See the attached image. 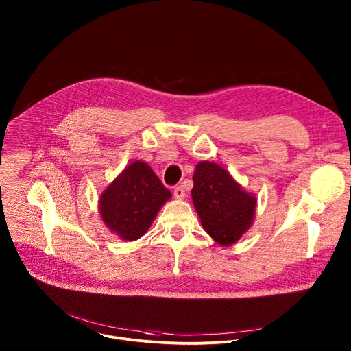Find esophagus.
Here are the masks:
<instances>
[{
	"mask_svg": "<svg viewBox=\"0 0 351 351\" xmlns=\"http://www.w3.org/2000/svg\"><path fill=\"white\" fill-rule=\"evenodd\" d=\"M184 189H183V186H176L175 189H173V195H175V198H178V199H180V198H183L184 197Z\"/></svg>",
	"mask_w": 351,
	"mask_h": 351,
	"instance_id": "esophagus-1",
	"label": "esophagus"
}]
</instances>
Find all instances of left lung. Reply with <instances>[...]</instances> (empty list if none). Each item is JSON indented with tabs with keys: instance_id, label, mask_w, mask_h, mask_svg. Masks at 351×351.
I'll return each mask as SVG.
<instances>
[{
	"instance_id": "left-lung-1",
	"label": "left lung",
	"mask_w": 351,
	"mask_h": 351,
	"mask_svg": "<svg viewBox=\"0 0 351 351\" xmlns=\"http://www.w3.org/2000/svg\"><path fill=\"white\" fill-rule=\"evenodd\" d=\"M193 182V204L207 233L222 245L236 243L253 222L256 197L215 162H198Z\"/></svg>"
}]
</instances>
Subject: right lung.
<instances>
[{"label":"right lung","instance_id":"right-lung-1","mask_svg":"<svg viewBox=\"0 0 351 351\" xmlns=\"http://www.w3.org/2000/svg\"><path fill=\"white\" fill-rule=\"evenodd\" d=\"M171 191L143 161H136L108 186L99 198L106 225L123 240H137L152 226Z\"/></svg>","mask_w":351,"mask_h":351}]
</instances>
